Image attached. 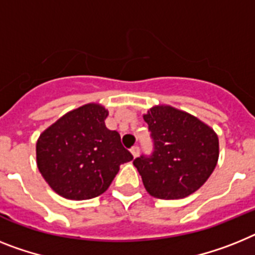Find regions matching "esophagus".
Wrapping results in <instances>:
<instances>
[{"label": "esophagus", "mask_w": 255, "mask_h": 255, "mask_svg": "<svg viewBox=\"0 0 255 255\" xmlns=\"http://www.w3.org/2000/svg\"><path fill=\"white\" fill-rule=\"evenodd\" d=\"M131 153L132 155H133V158H136L140 154V147L137 146V145H134V146L131 147Z\"/></svg>", "instance_id": "esophagus-1"}]
</instances>
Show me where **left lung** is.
<instances>
[{"label":"left lung","mask_w":255,"mask_h":255,"mask_svg":"<svg viewBox=\"0 0 255 255\" xmlns=\"http://www.w3.org/2000/svg\"><path fill=\"white\" fill-rule=\"evenodd\" d=\"M153 151L133 160L145 189L160 200H179L200 189L219 157L217 133L196 117L171 106L144 115Z\"/></svg>","instance_id":"obj_1"}]
</instances>
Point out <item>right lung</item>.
Wrapping results in <instances>:
<instances>
[{
    "instance_id": "add662e5",
    "label": "right lung",
    "mask_w": 255,
    "mask_h": 255,
    "mask_svg": "<svg viewBox=\"0 0 255 255\" xmlns=\"http://www.w3.org/2000/svg\"><path fill=\"white\" fill-rule=\"evenodd\" d=\"M108 110L88 104L42 132L37 167L50 188L68 200H89L110 187L122 163L133 159L121 134L105 126Z\"/></svg>"
}]
</instances>
